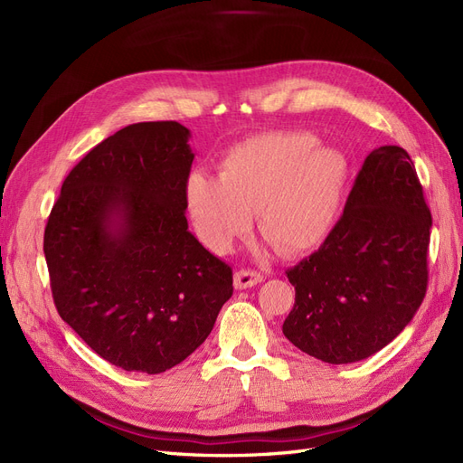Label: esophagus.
<instances>
[{
    "label": "esophagus",
    "instance_id": "esophagus-1",
    "mask_svg": "<svg viewBox=\"0 0 463 463\" xmlns=\"http://www.w3.org/2000/svg\"><path fill=\"white\" fill-rule=\"evenodd\" d=\"M262 279H264V276L260 272H255V270H237L235 272V288L237 289L253 288V286L260 284Z\"/></svg>",
    "mask_w": 463,
    "mask_h": 463
}]
</instances>
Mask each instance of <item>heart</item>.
<instances>
[{
  "label": "heart",
  "mask_w": 463,
  "mask_h": 463,
  "mask_svg": "<svg viewBox=\"0 0 463 463\" xmlns=\"http://www.w3.org/2000/svg\"><path fill=\"white\" fill-rule=\"evenodd\" d=\"M349 164L338 148L307 131H278L233 145L220 177L193 172L185 185L187 213L201 240L228 253L253 228L286 257L313 253L338 223Z\"/></svg>",
  "instance_id": "1"
}]
</instances>
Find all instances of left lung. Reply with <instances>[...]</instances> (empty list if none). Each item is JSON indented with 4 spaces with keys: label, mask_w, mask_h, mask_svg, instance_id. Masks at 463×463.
<instances>
[{
    "label": "left lung",
    "mask_w": 463,
    "mask_h": 463,
    "mask_svg": "<svg viewBox=\"0 0 463 463\" xmlns=\"http://www.w3.org/2000/svg\"><path fill=\"white\" fill-rule=\"evenodd\" d=\"M430 226L410 154L373 150L326 243L286 272L296 288L286 338L330 365L381 352L425 298Z\"/></svg>",
    "instance_id": "8db88e82"
}]
</instances>
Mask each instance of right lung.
<instances>
[{
	"label": "right lung",
	"instance_id": "add662e5",
	"mask_svg": "<svg viewBox=\"0 0 463 463\" xmlns=\"http://www.w3.org/2000/svg\"><path fill=\"white\" fill-rule=\"evenodd\" d=\"M177 121L123 128L65 177L44 233L60 317L102 359L158 374L213 332L230 266L189 232L194 154Z\"/></svg>",
	"mask_w": 463,
	"mask_h": 463
}]
</instances>
